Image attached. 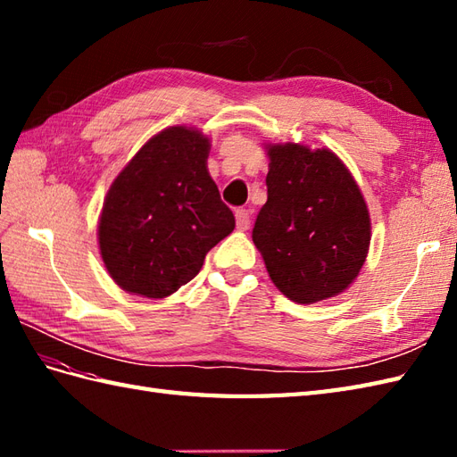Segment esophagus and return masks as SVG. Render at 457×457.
Wrapping results in <instances>:
<instances>
[{"label":"esophagus","mask_w":457,"mask_h":457,"mask_svg":"<svg viewBox=\"0 0 457 457\" xmlns=\"http://www.w3.org/2000/svg\"><path fill=\"white\" fill-rule=\"evenodd\" d=\"M236 221H237V229H241V231H245L247 228H249V221H251V216H249V212L247 210H236Z\"/></svg>","instance_id":"esophagus-1"}]
</instances>
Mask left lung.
Returning <instances> with one entry per match:
<instances>
[{
  "label": "left lung",
  "mask_w": 457,
  "mask_h": 457,
  "mask_svg": "<svg viewBox=\"0 0 457 457\" xmlns=\"http://www.w3.org/2000/svg\"><path fill=\"white\" fill-rule=\"evenodd\" d=\"M267 202L253 244L287 298L314 304L353 283L361 270L371 218L352 172L329 149L267 145Z\"/></svg>",
  "instance_id": "left-lung-1"
}]
</instances>
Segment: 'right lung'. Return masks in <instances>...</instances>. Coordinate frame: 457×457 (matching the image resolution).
Masks as SVG:
<instances>
[{"mask_svg": "<svg viewBox=\"0 0 457 457\" xmlns=\"http://www.w3.org/2000/svg\"><path fill=\"white\" fill-rule=\"evenodd\" d=\"M210 139L174 125L115 177L98 221L100 255L125 293L164 298L200 273L236 218L208 172Z\"/></svg>", "mask_w": 457, "mask_h": 457, "instance_id": "add662e5", "label": "right lung"}]
</instances>
